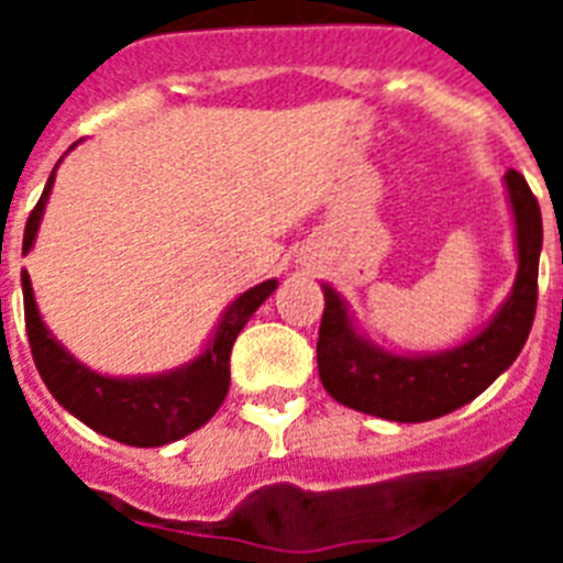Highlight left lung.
Instances as JSON below:
<instances>
[{
    "label": "left lung",
    "instance_id": "left-lung-1",
    "mask_svg": "<svg viewBox=\"0 0 563 563\" xmlns=\"http://www.w3.org/2000/svg\"><path fill=\"white\" fill-rule=\"evenodd\" d=\"M516 217L519 273L494 321L476 338L437 355H391L352 327L343 298L324 285V316L318 330V375L338 402L395 422H422L456 411L519 357L539 301L541 211L519 172L505 174Z\"/></svg>",
    "mask_w": 563,
    "mask_h": 563
}]
</instances>
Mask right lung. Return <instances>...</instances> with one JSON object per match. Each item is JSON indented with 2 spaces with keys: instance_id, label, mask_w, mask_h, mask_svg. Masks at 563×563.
Masks as SVG:
<instances>
[{
  "instance_id": "add662e5",
  "label": "right lung",
  "mask_w": 563,
  "mask_h": 563,
  "mask_svg": "<svg viewBox=\"0 0 563 563\" xmlns=\"http://www.w3.org/2000/svg\"><path fill=\"white\" fill-rule=\"evenodd\" d=\"M56 168L44 186L42 200L27 217L22 242L24 253L33 247L44 202H47L49 188L56 180ZM276 278H271V282H262V285L242 292L228 307L220 327H217V335L197 361L166 372V375L107 377L89 372L84 363H78L64 350L56 338L49 335L42 316H38L30 276L22 273L24 327H27L30 352H33L36 369L49 395L56 397L69 415H76L78 420L87 422L89 429H96L98 434L109 437V440L134 445V449H157V445L191 434L217 415L228 395V386H231L233 341L247 324V318L276 290Z\"/></svg>"
}]
</instances>
